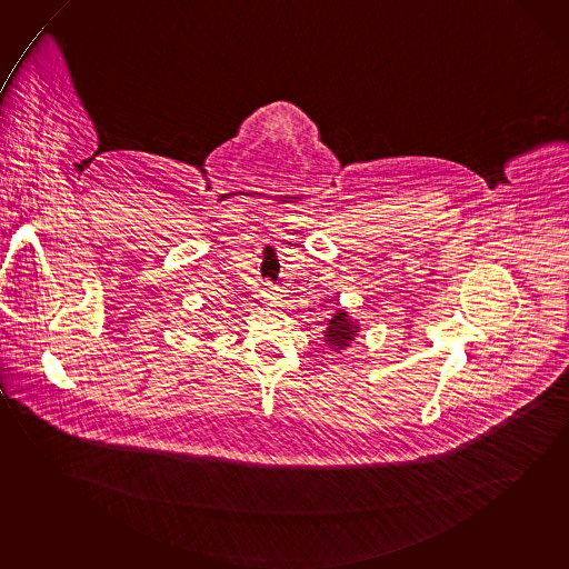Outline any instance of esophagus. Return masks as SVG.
I'll use <instances>...</instances> for the list:
<instances>
[{
  "label": "esophagus",
  "mask_w": 569,
  "mask_h": 569,
  "mask_svg": "<svg viewBox=\"0 0 569 569\" xmlns=\"http://www.w3.org/2000/svg\"><path fill=\"white\" fill-rule=\"evenodd\" d=\"M276 289L278 288H273L271 283H266V298H276Z\"/></svg>",
  "instance_id": "esophagus-1"
}]
</instances>
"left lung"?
I'll list each match as a JSON object with an SVG mask.
<instances>
[{
  "mask_svg": "<svg viewBox=\"0 0 569 569\" xmlns=\"http://www.w3.org/2000/svg\"><path fill=\"white\" fill-rule=\"evenodd\" d=\"M359 323L352 321L345 309H339L325 323L323 342L327 345V349L341 352L342 349H347L355 342V339L359 337Z\"/></svg>",
  "mask_w": 569,
  "mask_h": 569,
  "instance_id": "left-lung-1",
  "label": "left lung"
}]
</instances>
